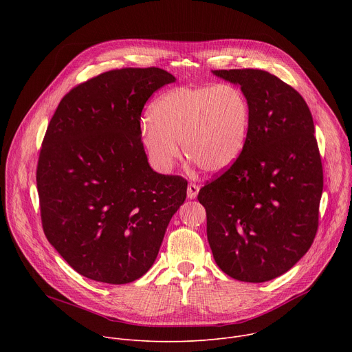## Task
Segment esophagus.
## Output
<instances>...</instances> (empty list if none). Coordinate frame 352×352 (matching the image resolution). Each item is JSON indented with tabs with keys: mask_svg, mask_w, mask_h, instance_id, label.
<instances>
[{
	"mask_svg": "<svg viewBox=\"0 0 352 352\" xmlns=\"http://www.w3.org/2000/svg\"><path fill=\"white\" fill-rule=\"evenodd\" d=\"M186 192H188V197L189 199H195L197 196V193H199V186L196 184H189Z\"/></svg>",
	"mask_w": 352,
	"mask_h": 352,
	"instance_id": "34e87169",
	"label": "esophagus"
}]
</instances>
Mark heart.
Segmentation results:
<instances>
[{
  "label": "heart",
  "mask_w": 352,
  "mask_h": 352,
  "mask_svg": "<svg viewBox=\"0 0 352 352\" xmlns=\"http://www.w3.org/2000/svg\"><path fill=\"white\" fill-rule=\"evenodd\" d=\"M250 128V104L231 83L179 86L163 93L140 128L146 153L160 171L185 157L200 170L220 174L242 156Z\"/></svg>",
  "instance_id": "1"
}]
</instances>
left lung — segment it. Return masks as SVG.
<instances>
[{
  "instance_id": "obj_1",
  "label": "left lung",
  "mask_w": 352,
  "mask_h": 352,
  "mask_svg": "<svg viewBox=\"0 0 352 352\" xmlns=\"http://www.w3.org/2000/svg\"><path fill=\"white\" fill-rule=\"evenodd\" d=\"M213 74L241 86L250 128L241 159L199 190L209 245L230 277L269 281L308 252L318 231L323 168L314 118L302 96L266 71Z\"/></svg>"
}]
</instances>
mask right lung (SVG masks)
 <instances>
[{"instance_id": "right-lung-1", "label": "right lung", "mask_w": 352, "mask_h": 352, "mask_svg": "<svg viewBox=\"0 0 352 352\" xmlns=\"http://www.w3.org/2000/svg\"><path fill=\"white\" fill-rule=\"evenodd\" d=\"M175 82L160 68L91 78L60 102L40 148L37 190L44 234L79 274L126 284L155 263L188 182L148 166L142 110Z\"/></svg>"}]
</instances>
